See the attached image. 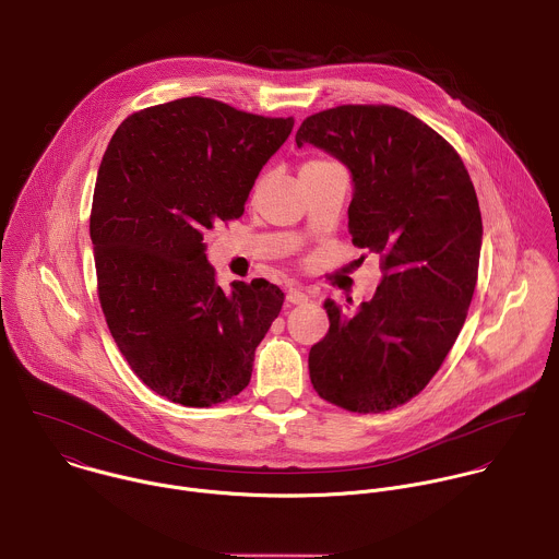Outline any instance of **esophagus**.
I'll list each match as a JSON object with an SVG mask.
<instances>
[{
	"instance_id": "esophagus-1",
	"label": "esophagus",
	"mask_w": 559,
	"mask_h": 559,
	"mask_svg": "<svg viewBox=\"0 0 559 559\" xmlns=\"http://www.w3.org/2000/svg\"><path fill=\"white\" fill-rule=\"evenodd\" d=\"M286 301L293 304V306H299V304H308V295L304 293V288H297V286H290L286 290Z\"/></svg>"
}]
</instances>
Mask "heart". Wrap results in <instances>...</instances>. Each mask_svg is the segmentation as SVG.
<instances>
[{
	"instance_id": "b5f03b06",
	"label": "heart",
	"mask_w": 559,
	"mask_h": 559,
	"mask_svg": "<svg viewBox=\"0 0 559 559\" xmlns=\"http://www.w3.org/2000/svg\"><path fill=\"white\" fill-rule=\"evenodd\" d=\"M312 163H323V160H310V163H306V165H312Z\"/></svg>"
}]
</instances>
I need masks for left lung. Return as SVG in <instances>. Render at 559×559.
Returning <instances> with one entry per match:
<instances>
[{"mask_svg": "<svg viewBox=\"0 0 559 559\" xmlns=\"http://www.w3.org/2000/svg\"><path fill=\"white\" fill-rule=\"evenodd\" d=\"M297 147L338 158L354 180V245L381 255L371 301H325L330 332L310 349L319 396L385 412L416 396L451 352L477 284L481 212L457 152L394 106H338L308 117Z\"/></svg>", "mask_w": 559, "mask_h": 559, "instance_id": "left-lung-1", "label": "left lung"}]
</instances>
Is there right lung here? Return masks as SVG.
<instances>
[{
	"instance_id": "add662e5",
	"label": "right lung",
	"mask_w": 559,
	"mask_h": 559,
	"mask_svg": "<svg viewBox=\"0 0 559 559\" xmlns=\"http://www.w3.org/2000/svg\"><path fill=\"white\" fill-rule=\"evenodd\" d=\"M293 126L185 97L128 117L102 158L91 210L99 304L132 371L174 403L210 407L247 388L282 310L266 280L225 293L203 234L242 216Z\"/></svg>"
}]
</instances>
